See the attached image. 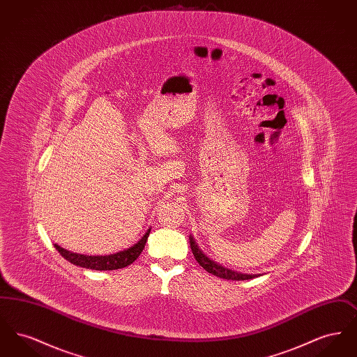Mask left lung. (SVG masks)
I'll list each match as a JSON object with an SVG mask.
<instances>
[{
    "instance_id": "left-lung-1",
    "label": "left lung",
    "mask_w": 357,
    "mask_h": 357,
    "mask_svg": "<svg viewBox=\"0 0 357 357\" xmlns=\"http://www.w3.org/2000/svg\"><path fill=\"white\" fill-rule=\"evenodd\" d=\"M190 246H191L192 255L195 257L197 262L204 268V271H207L220 278L233 280V281H243V280H250V278H255L259 275V274H243V273H237L230 271L227 268H223L220 264L214 262L213 259H210L207 255H204V252L199 249V246L197 245V242L194 241L192 236H190Z\"/></svg>"
}]
</instances>
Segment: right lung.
<instances>
[{"label":"right lung","instance_id":"1","mask_svg":"<svg viewBox=\"0 0 357 357\" xmlns=\"http://www.w3.org/2000/svg\"><path fill=\"white\" fill-rule=\"evenodd\" d=\"M150 230L151 229H149L146 231V234L142 237V239H139L134 246H131V248H128L123 252H119V253H115V255H77V253H72V252H68V250L60 248L56 243H54V248L67 261H69L73 265H76V266H82V268L92 269V271H115V269H121V268H126V266L131 265L136 258L140 255L142 250L144 249L146 242H147Z\"/></svg>","mask_w":357,"mask_h":357}]
</instances>
